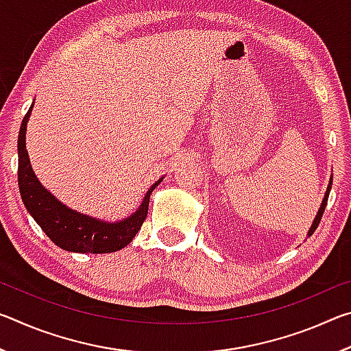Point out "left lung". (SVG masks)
Returning a JSON list of instances; mask_svg holds the SVG:
<instances>
[{"label": "left lung", "instance_id": "left-lung-1", "mask_svg": "<svg viewBox=\"0 0 351 351\" xmlns=\"http://www.w3.org/2000/svg\"><path fill=\"white\" fill-rule=\"evenodd\" d=\"M330 189H331V180H330V184H328V189H326V193H325V197H324V201H322V206H320V209H319V212H317V215H316V218H314V221H313V226H311L310 232H308V237H311V235L314 234V230H316V229H317V226H319V223H320V219H322V215H324V212H325V206H326V201H328Z\"/></svg>", "mask_w": 351, "mask_h": 351}]
</instances>
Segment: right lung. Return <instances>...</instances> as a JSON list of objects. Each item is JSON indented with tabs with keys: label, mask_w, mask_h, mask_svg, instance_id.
I'll return each instance as SVG.
<instances>
[{
	"label": "right lung",
	"mask_w": 351,
	"mask_h": 351,
	"mask_svg": "<svg viewBox=\"0 0 351 351\" xmlns=\"http://www.w3.org/2000/svg\"><path fill=\"white\" fill-rule=\"evenodd\" d=\"M32 106L23 117L19 134V187L26 209L45 234L62 249L83 254H108L125 247L139 232L148 213L150 193L159 182L148 190L144 201L132 217L119 223H104L68 209L38 182L31 169L26 150V123ZM161 181V180H159Z\"/></svg>",
	"instance_id": "obj_1"
}]
</instances>
